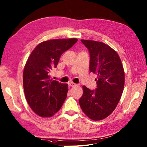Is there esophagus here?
<instances>
[{
  "mask_svg": "<svg viewBox=\"0 0 147 147\" xmlns=\"http://www.w3.org/2000/svg\"><path fill=\"white\" fill-rule=\"evenodd\" d=\"M68 85H69L70 87H75V86H77V84L74 83V82H69V83H68Z\"/></svg>",
  "mask_w": 147,
  "mask_h": 147,
  "instance_id": "34e87169",
  "label": "esophagus"
}]
</instances>
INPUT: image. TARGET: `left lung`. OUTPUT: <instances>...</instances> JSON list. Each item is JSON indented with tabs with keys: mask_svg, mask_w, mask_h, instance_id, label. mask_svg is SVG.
<instances>
[{
	"mask_svg": "<svg viewBox=\"0 0 147 147\" xmlns=\"http://www.w3.org/2000/svg\"><path fill=\"white\" fill-rule=\"evenodd\" d=\"M89 50V70L97 74V88L91 90L82 87L79 104L91 119L102 120L115 109L125 86V71L118 54L102 42L81 40Z\"/></svg>",
	"mask_w": 147,
	"mask_h": 147,
	"instance_id": "obj_1",
	"label": "left lung"
}]
</instances>
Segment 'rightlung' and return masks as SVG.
Wrapping results in <instances>:
<instances>
[{
    "instance_id": "obj_1",
    "label": "right lung",
    "mask_w": 147,
    "mask_h": 147,
    "mask_svg": "<svg viewBox=\"0 0 147 147\" xmlns=\"http://www.w3.org/2000/svg\"><path fill=\"white\" fill-rule=\"evenodd\" d=\"M77 38L57 39L37 45L26 63L23 87L31 109L45 118L53 116L62 106L68 92V84L50 79L61 55L77 43Z\"/></svg>"
}]
</instances>
